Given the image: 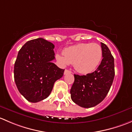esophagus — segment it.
I'll list each match as a JSON object with an SVG mask.
<instances>
[{
    "label": "esophagus",
    "instance_id": "obj_1",
    "mask_svg": "<svg viewBox=\"0 0 132 132\" xmlns=\"http://www.w3.org/2000/svg\"><path fill=\"white\" fill-rule=\"evenodd\" d=\"M70 73H71V71H70V70H64V74L66 75V74Z\"/></svg>",
    "mask_w": 132,
    "mask_h": 132
}]
</instances>
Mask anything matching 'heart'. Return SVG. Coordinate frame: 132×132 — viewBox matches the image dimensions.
<instances>
[{
    "mask_svg": "<svg viewBox=\"0 0 132 132\" xmlns=\"http://www.w3.org/2000/svg\"><path fill=\"white\" fill-rule=\"evenodd\" d=\"M63 55L57 54L56 59L62 66L73 64L75 69L82 74L94 71L102 59V47L96 43H79L66 48Z\"/></svg>",
    "mask_w": 132,
    "mask_h": 132,
    "instance_id": "heart-1",
    "label": "heart"
}]
</instances>
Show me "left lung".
<instances>
[{
    "label": "left lung",
    "mask_w": 132,
    "mask_h": 132,
    "mask_svg": "<svg viewBox=\"0 0 132 132\" xmlns=\"http://www.w3.org/2000/svg\"><path fill=\"white\" fill-rule=\"evenodd\" d=\"M103 59L97 70L86 75H74L70 90L73 102L84 108L97 105L105 98L114 80V59L105 44L101 43Z\"/></svg>",
    "instance_id": "obj_1"
}]
</instances>
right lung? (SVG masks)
I'll return each instance as SVG.
<instances>
[{
  "label": "right lung",
  "instance_id": "obj_1",
  "mask_svg": "<svg viewBox=\"0 0 132 132\" xmlns=\"http://www.w3.org/2000/svg\"><path fill=\"white\" fill-rule=\"evenodd\" d=\"M54 45L43 38L26 43L18 52L14 63V78L20 94L32 103L47 98L56 80L63 76L55 59Z\"/></svg>",
  "mask_w": 132,
  "mask_h": 132
}]
</instances>
